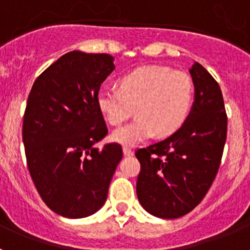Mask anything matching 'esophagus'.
<instances>
[{"label":"esophagus","instance_id":"esophagus-1","mask_svg":"<svg viewBox=\"0 0 250 250\" xmlns=\"http://www.w3.org/2000/svg\"><path fill=\"white\" fill-rule=\"evenodd\" d=\"M123 152H124V155H125V156H131L132 154H134V151H132V150L130 149V147H127V146L123 147Z\"/></svg>","mask_w":250,"mask_h":250}]
</instances>
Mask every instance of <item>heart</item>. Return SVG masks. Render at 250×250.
<instances>
[{
    "instance_id": "b5f03b06",
    "label": "heart",
    "mask_w": 250,
    "mask_h": 250,
    "mask_svg": "<svg viewBox=\"0 0 250 250\" xmlns=\"http://www.w3.org/2000/svg\"><path fill=\"white\" fill-rule=\"evenodd\" d=\"M119 87H103L96 101L105 120L120 125L135 107L138 118L114 130L111 139L119 144L135 145L158 134L173 135L189 116L194 85L187 72L165 66H143L119 79Z\"/></svg>"
}]
</instances>
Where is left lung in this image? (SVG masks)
Here are the masks:
<instances>
[{"mask_svg":"<svg viewBox=\"0 0 250 250\" xmlns=\"http://www.w3.org/2000/svg\"><path fill=\"white\" fill-rule=\"evenodd\" d=\"M195 95L190 114L171 136L136 150L140 173L136 194L147 213L175 219L191 211L213 184L227 140L228 119L222 90L194 62Z\"/></svg>","mask_w":250,"mask_h":250,"instance_id":"1","label":"left lung"}]
</instances>
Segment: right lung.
<instances>
[{"mask_svg": "<svg viewBox=\"0 0 250 250\" xmlns=\"http://www.w3.org/2000/svg\"><path fill=\"white\" fill-rule=\"evenodd\" d=\"M114 68L110 55L71 51L28 95L22 126L28 171L46 205L65 218H85L105 204L123 159L118 143L95 146L107 134L96 96Z\"/></svg>", "mask_w": 250, "mask_h": 250, "instance_id": "1", "label": "right lung"}]
</instances>
